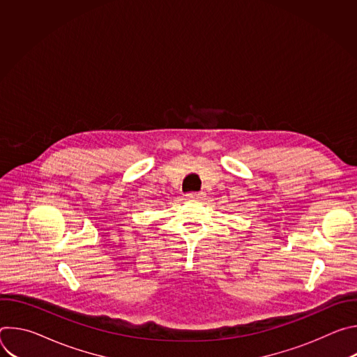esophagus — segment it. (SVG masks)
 I'll return each instance as SVG.
<instances>
[{"instance_id": "esophagus-1", "label": "esophagus", "mask_w": 357, "mask_h": 357, "mask_svg": "<svg viewBox=\"0 0 357 357\" xmlns=\"http://www.w3.org/2000/svg\"><path fill=\"white\" fill-rule=\"evenodd\" d=\"M188 199H202L203 196H205V193L203 192H189L185 195Z\"/></svg>"}]
</instances>
